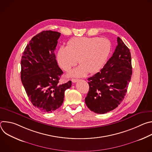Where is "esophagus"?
<instances>
[{
    "mask_svg": "<svg viewBox=\"0 0 152 152\" xmlns=\"http://www.w3.org/2000/svg\"><path fill=\"white\" fill-rule=\"evenodd\" d=\"M72 81L73 83H75V82H76L78 81V79H72Z\"/></svg>",
    "mask_w": 152,
    "mask_h": 152,
    "instance_id": "34e87169",
    "label": "esophagus"
}]
</instances>
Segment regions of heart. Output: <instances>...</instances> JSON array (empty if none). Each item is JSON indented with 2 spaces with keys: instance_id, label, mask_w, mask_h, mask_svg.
I'll return each instance as SVG.
<instances>
[{
  "instance_id": "b5f03b06",
  "label": "heart",
  "mask_w": 152,
  "mask_h": 152,
  "mask_svg": "<svg viewBox=\"0 0 152 152\" xmlns=\"http://www.w3.org/2000/svg\"><path fill=\"white\" fill-rule=\"evenodd\" d=\"M111 42L106 38L80 37L71 39L66 48L58 51L57 60L60 67L66 72L77 64H80L69 74L70 76L83 77L99 72L105 64L111 51Z\"/></svg>"
}]
</instances>
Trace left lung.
Returning <instances> with one entry per match:
<instances>
[{
  "label": "left lung",
  "mask_w": 152,
  "mask_h": 152,
  "mask_svg": "<svg viewBox=\"0 0 152 152\" xmlns=\"http://www.w3.org/2000/svg\"><path fill=\"white\" fill-rule=\"evenodd\" d=\"M112 56L104 67L88 79L89 91L85 101L97 114H105L116 108L123 101L131 80L132 67L129 48L120 37Z\"/></svg>",
  "instance_id": "8db88e82"
}]
</instances>
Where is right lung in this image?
<instances>
[{"instance_id":"right-lung-1","label":"right lung","mask_w":152,"mask_h":152,"mask_svg":"<svg viewBox=\"0 0 152 152\" xmlns=\"http://www.w3.org/2000/svg\"><path fill=\"white\" fill-rule=\"evenodd\" d=\"M61 33L42 31L27 45L21 59V80L29 99L39 110L52 113L62 104L72 81L59 84L63 72L54 53Z\"/></svg>"}]
</instances>
